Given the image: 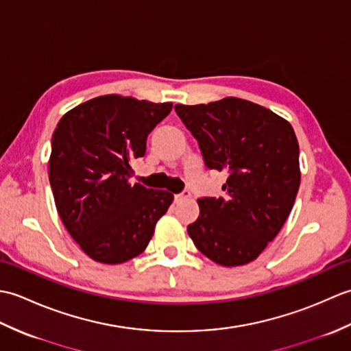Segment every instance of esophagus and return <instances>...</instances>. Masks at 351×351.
<instances>
[{"mask_svg": "<svg viewBox=\"0 0 351 351\" xmlns=\"http://www.w3.org/2000/svg\"><path fill=\"white\" fill-rule=\"evenodd\" d=\"M191 195H190V191H182V193H180V195H175V202H182V200H185V199H189Z\"/></svg>", "mask_w": 351, "mask_h": 351, "instance_id": "1", "label": "esophagus"}]
</instances>
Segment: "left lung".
<instances>
[{
	"label": "left lung",
	"instance_id": "obj_1",
	"mask_svg": "<svg viewBox=\"0 0 351 351\" xmlns=\"http://www.w3.org/2000/svg\"><path fill=\"white\" fill-rule=\"evenodd\" d=\"M175 110L197 140L206 167L228 173L225 196L197 200L200 214L189 235L215 264H249L279 234L300 187L293 126L240 98L176 104Z\"/></svg>",
	"mask_w": 351,
	"mask_h": 351
}]
</instances>
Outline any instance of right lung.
<instances>
[{
	"mask_svg": "<svg viewBox=\"0 0 351 351\" xmlns=\"http://www.w3.org/2000/svg\"><path fill=\"white\" fill-rule=\"evenodd\" d=\"M173 104L104 95L68 111L52 134L49 184L64 228L87 256L122 264L143 252L173 202L131 184L132 164Z\"/></svg>",
	"mask_w": 351,
	"mask_h": 351,
	"instance_id": "add662e5",
	"label": "right lung"
}]
</instances>
